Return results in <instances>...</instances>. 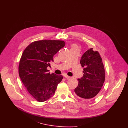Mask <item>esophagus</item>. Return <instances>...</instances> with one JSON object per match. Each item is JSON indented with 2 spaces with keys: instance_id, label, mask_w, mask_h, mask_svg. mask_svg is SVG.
<instances>
[{
  "instance_id": "obj_1",
  "label": "esophagus",
  "mask_w": 128,
  "mask_h": 128,
  "mask_svg": "<svg viewBox=\"0 0 128 128\" xmlns=\"http://www.w3.org/2000/svg\"><path fill=\"white\" fill-rule=\"evenodd\" d=\"M64 77H65V78H66V79H69V78H70V76H68V75H64Z\"/></svg>"
}]
</instances>
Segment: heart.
I'll return each instance as SVG.
<instances>
[{
  "instance_id": "heart-1",
  "label": "heart",
  "mask_w": 128,
  "mask_h": 128,
  "mask_svg": "<svg viewBox=\"0 0 128 128\" xmlns=\"http://www.w3.org/2000/svg\"><path fill=\"white\" fill-rule=\"evenodd\" d=\"M74 47H75V46H74Z\"/></svg>"
}]
</instances>
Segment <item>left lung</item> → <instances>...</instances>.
<instances>
[{
  "label": "left lung",
  "mask_w": 128,
  "mask_h": 128,
  "mask_svg": "<svg viewBox=\"0 0 128 128\" xmlns=\"http://www.w3.org/2000/svg\"><path fill=\"white\" fill-rule=\"evenodd\" d=\"M80 64L84 68V75L78 79V84L75 89L76 95L83 100L96 96L105 82V72L99 53L90 48L82 55Z\"/></svg>",
  "instance_id": "obj_1"
}]
</instances>
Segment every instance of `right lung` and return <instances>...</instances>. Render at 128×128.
Returning a JSON list of instances; mask_svg holds the SVG:
<instances>
[{
    "instance_id": "right-lung-1",
    "label": "right lung",
    "mask_w": 128,
    "mask_h": 128,
    "mask_svg": "<svg viewBox=\"0 0 128 128\" xmlns=\"http://www.w3.org/2000/svg\"><path fill=\"white\" fill-rule=\"evenodd\" d=\"M62 40H42L32 42L23 51L18 66L19 76L26 89L39 102L54 94L63 77L47 70L53 56L65 46Z\"/></svg>"
}]
</instances>
